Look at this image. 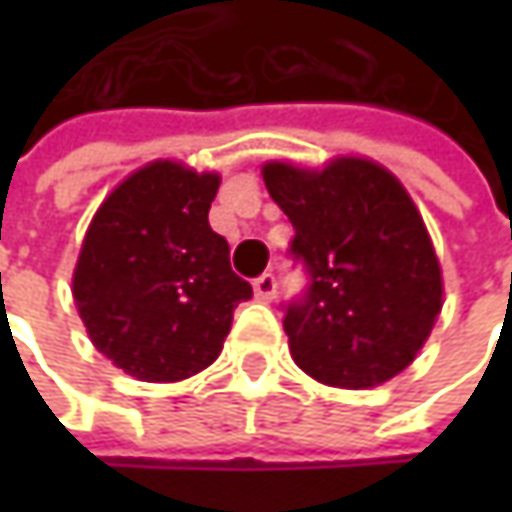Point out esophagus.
Instances as JSON below:
<instances>
[{
	"label": "esophagus",
	"instance_id": "esophagus-1",
	"mask_svg": "<svg viewBox=\"0 0 512 512\" xmlns=\"http://www.w3.org/2000/svg\"><path fill=\"white\" fill-rule=\"evenodd\" d=\"M253 293H256V299L270 302L276 296V276L273 273H262L259 279H253Z\"/></svg>",
	"mask_w": 512,
	"mask_h": 512
}]
</instances>
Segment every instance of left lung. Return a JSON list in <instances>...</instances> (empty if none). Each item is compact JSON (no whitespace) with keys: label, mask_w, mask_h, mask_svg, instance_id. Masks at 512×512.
Instances as JSON below:
<instances>
[{"label":"left lung","mask_w":512,"mask_h":512,"mask_svg":"<svg viewBox=\"0 0 512 512\" xmlns=\"http://www.w3.org/2000/svg\"><path fill=\"white\" fill-rule=\"evenodd\" d=\"M262 176L310 279L285 310L293 362L344 390L399 376L442 313V267L402 182L356 156L322 170L267 162Z\"/></svg>","instance_id":"obj_1"}]
</instances>
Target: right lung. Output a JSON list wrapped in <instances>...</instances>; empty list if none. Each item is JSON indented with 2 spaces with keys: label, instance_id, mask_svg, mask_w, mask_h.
<instances>
[{
  "label": "right lung",
  "instance_id": "obj_1",
  "mask_svg": "<svg viewBox=\"0 0 512 512\" xmlns=\"http://www.w3.org/2000/svg\"><path fill=\"white\" fill-rule=\"evenodd\" d=\"M219 173L150 162L96 210L73 299L90 342L142 382H182L222 353L233 310L253 287L207 222Z\"/></svg>",
  "mask_w": 512,
  "mask_h": 512
}]
</instances>
